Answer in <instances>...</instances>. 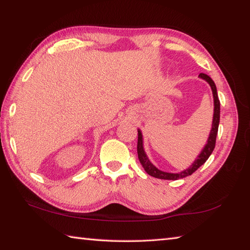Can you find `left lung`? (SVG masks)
Here are the masks:
<instances>
[{
	"label": "left lung",
	"mask_w": 250,
	"mask_h": 250,
	"mask_svg": "<svg viewBox=\"0 0 250 250\" xmlns=\"http://www.w3.org/2000/svg\"><path fill=\"white\" fill-rule=\"evenodd\" d=\"M199 77L208 82V84L210 85V88H212L213 96H214L213 124H212V129H210V134H209L207 146H204L200 155H199L198 158L195 160V162H193V164L190 166L189 168L180 172V173H168V172H164L162 170H158L151 162H149L146 152H144V149H143L142 134L140 130H138V144H137L138 158H139L142 167L144 168V170H146V173L151 176L157 177V179H162V180H179V179H183V177H186L188 175H191L193 172L198 170L205 162H207L208 158L210 156V154H212V152L214 151L215 144H216V137H217V132H218L219 119H220V102L218 99V94H217V90H216V85H215L214 81L212 80V78L205 74H200L199 75Z\"/></svg>",
	"instance_id": "left-lung-1"
}]
</instances>
